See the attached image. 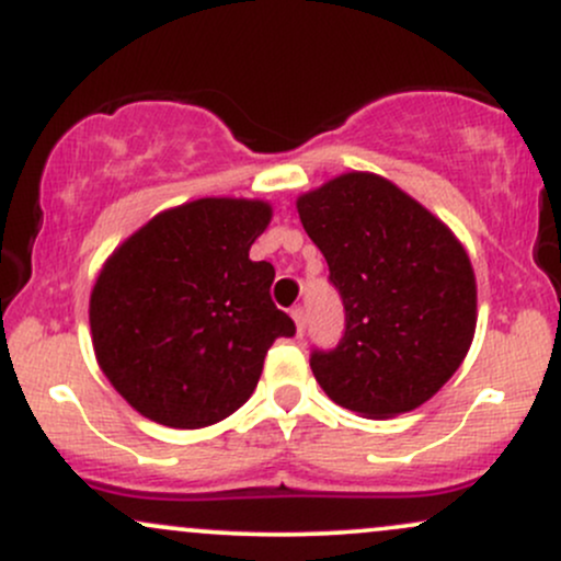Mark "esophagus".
<instances>
[{
  "label": "esophagus",
  "mask_w": 561,
  "mask_h": 561,
  "mask_svg": "<svg viewBox=\"0 0 561 561\" xmlns=\"http://www.w3.org/2000/svg\"><path fill=\"white\" fill-rule=\"evenodd\" d=\"M289 313H293V319H295V327H298V334L306 332V311H302L300 306H295L293 311H289Z\"/></svg>",
  "instance_id": "1"
}]
</instances>
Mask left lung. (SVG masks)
Here are the masks:
<instances>
[{"label":"left lung","instance_id":"obj_1","mask_svg":"<svg viewBox=\"0 0 561 561\" xmlns=\"http://www.w3.org/2000/svg\"><path fill=\"white\" fill-rule=\"evenodd\" d=\"M295 205L345 306L343 340L311 353L313 377L366 420L414 411L472 345L478 285L465 244L377 173H340Z\"/></svg>","mask_w":561,"mask_h":561}]
</instances>
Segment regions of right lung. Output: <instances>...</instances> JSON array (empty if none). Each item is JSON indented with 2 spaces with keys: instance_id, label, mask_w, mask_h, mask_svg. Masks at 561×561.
I'll return each instance as SVG.
<instances>
[{
  "instance_id": "right-lung-1",
  "label": "right lung",
  "mask_w": 561,
  "mask_h": 561,
  "mask_svg": "<svg viewBox=\"0 0 561 561\" xmlns=\"http://www.w3.org/2000/svg\"><path fill=\"white\" fill-rule=\"evenodd\" d=\"M272 205L203 197L163 210L113 250L89 298L102 375L147 420L199 430L253 396L295 324L272 302L274 266L250 261Z\"/></svg>"
}]
</instances>
